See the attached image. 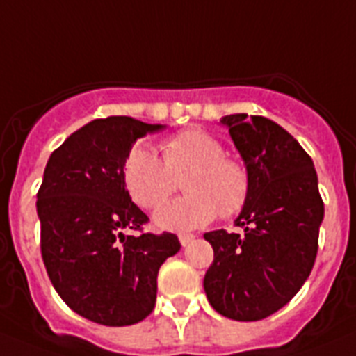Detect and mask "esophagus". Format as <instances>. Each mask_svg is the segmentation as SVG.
<instances>
[{
    "instance_id": "esophagus-1",
    "label": "esophagus",
    "mask_w": 356,
    "mask_h": 356,
    "mask_svg": "<svg viewBox=\"0 0 356 356\" xmlns=\"http://www.w3.org/2000/svg\"><path fill=\"white\" fill-rule=\"evenodd\" d=\"M195 240V234H191V233H181L179 234V242H181V245H190L191 242Z\"/></svg>"
}]
</instances>
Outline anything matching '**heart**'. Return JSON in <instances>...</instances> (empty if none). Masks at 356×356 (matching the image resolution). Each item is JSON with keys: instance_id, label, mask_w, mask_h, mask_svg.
Wrapping results in <instances>:
<instances>
[{"instance_id": "obj_1", "label": "heart", "mask_w": 356, "mask_h": 356, "mask_svg": "<svg viewBox=\"0 0 356 356\" xmlns=\"http://www.w3.org/2000/svg\"><path fill=\"white\" fill-rule=\"evenodd\" d=\"M123 184L143 209H156L182 179L186 195L165 204L154 216L159 229L191 231L218 216L242 211L251 193V174L242 161L225 156L224 145L202 129H186L161 145V159L136 145L123 161Z\"/></svg>"}]
</instances>
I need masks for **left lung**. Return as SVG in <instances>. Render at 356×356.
I'll list each match as a JSON object with an SVG mask.
<instances>
[{
	"label": "left lung",
	"instance_id": "1",
	"mask_svg": "<svg viewBox=\"0 0 356 356\" xmlns=\"http://www.w3.org/2000/svg\"><path fill=\"white\" fill-rule=\"evenodd\" d=\"M251 174V193L234 224L206 233L213 264L204 290L213 308L234 321L265 319L310 276L324 216L314 161L292 136L264 116L220 120Z\"/></svg>",
	"mask_w": 356,
	"mask_h": 356
}]
</instances>
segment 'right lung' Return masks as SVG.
Segmentation results:
<instances>
[{
    "instance_id": "1",
    "label": "right lung",
    "mask_w": 356,
    "mask_h": 356,
    "mask_svg": "<svg viewBox=\"0 0 356 356\" xmlns=\"http://www.w3.org/2000/svg\"><path fill=\"white\" fill-rule=\"evenodd\" d=\"M150 125L131 116L92 120L49 156L37 191L41 254L67 307L104 326H129L156 307L157 272L177 254L172 233L143 231L148 216L123 184V161Z\"/></svg>"
}]
</instances>
